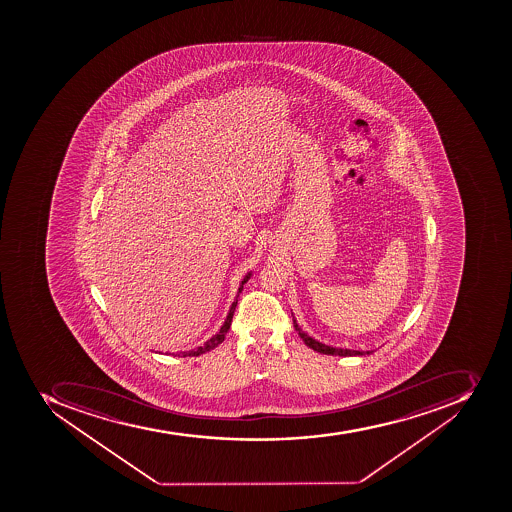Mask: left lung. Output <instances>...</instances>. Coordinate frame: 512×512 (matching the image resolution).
Returning <instances> with one entry per match:
<instances>
[{
    "mask_svg": "<svg viewBox=\"0 0 512 512\" xmlns=\"http://www.w3.org/2000/svg\"><path fill=\"white\" fill-rule=\"evenodd\" d=\"M293 323L294 328H296V331H298L299 336H301L302 341L306 343V346H309L310 349H314V351L320 352V354L339 355V357H355V355L371 354L370 351H351V349H341V347L326 346V344L320 343V341H317V339L310 338L306 331L301 330V326L298 325V322H296L294 318Z\"/></svg>",
    "mask_w": 512,
    "mask_h": 512,
    "instance_id": "left-lung-1",
    "label": "left lung"
}]
</instances>
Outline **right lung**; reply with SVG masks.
<instances>
[{
	"instance_id": "add662e5",
	"label": "right lung",
	"mask_w": 512,
	"mask_h": 512,
	"mask_svg": "<svg viewBox=\"0 0 512 512\" xmlns=\"http://www.w3.org/2000/svg\"><path fill=\"white\" fill-rule=\"evenodd\" d=\"M251 272H248V274L245 275V278H243L242 283H240V288H238L237 298L238 294L242 293L243 285H245L248 280H250ZM238 299H235L234 302H232V306H230L229 314H227L226 322H224V325L221 326V330L218 331V333L214 334L213 338L208 339L203 346L197 347V349H192V351H186V352H178V357H198V355L205 354V352L213 351L214 347H218L219 344L224 341V338H226L227 331H229L230 323H232V318H234V312L235 307H237Z\"/></svg>"
}]
</instances>
